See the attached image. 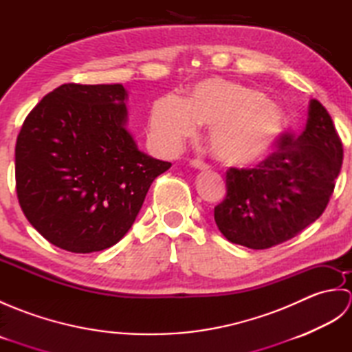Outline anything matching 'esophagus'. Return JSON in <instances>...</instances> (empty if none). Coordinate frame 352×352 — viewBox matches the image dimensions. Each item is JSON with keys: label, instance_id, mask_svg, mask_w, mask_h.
<instances>
[{"label": "esophagus", "instance_id": "obj_1", "mask_svg": "<svg viewBox=\"0 0 352 352\" xmlns=\"http://www.w3.org/2000/svg\"><path fill=\"white\" fill-rule=\"evenodd\" d=\"M189 164H190L192 168H195V169H198V170H207V169H208L207 164H206L204 162L198 160V159H195V160H190V162H189Z\"/></svg>", "mask_w": 352, "mask_h": 352}]
</instances>
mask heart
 <instances>
[{"label":"heart","mask_w":352,"mask_h":352,"mask_svg":"<svg viewBox=\"0 0 352 352\" xmlns=\"http://www.w3.org/2000/svg\"><path fill=\"white\" fill-rule=\"evenodd\" d=\"M198 124L210 126L208 149L214 159L243 169L274 154L287 121L280 106L260 91L222 78L201 81L186 101L162 96L149 113L153 139L169 149L193 136Z\"/></svg>","instance_id":"obj_1"}]
</instances>
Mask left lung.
I'll return each mask as SVG.
<instances>
[{"label": "left lung", "mask_w": 352, "mask_h": 352, "mask_svg": "<svg viewBox=\"0 0 352 352\" xmlns=\"http://www.w3.org/2000/svg\"><path fill=\"white\" fill-rule=\"evenodd\" d=\"M342 162L331 116L310 100L300 136L284 134L278 149L257 168L228 169L227 197L214 207L216 226L227 241L251 250L289 241L324 213Z\"/></svg>", "instance_id": "obj_1"}]
</instances>
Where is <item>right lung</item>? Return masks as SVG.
I'll return each instance as SVG.
<instances>
[{"mask_svg": "<svg viewBox=\"0 0 352 352\" xmlns=\"http://www.w3.org/2000/svg\"><path fill=\"white\" fill-rule=\"evenodd\" d=\"M122 85H62L25 118L14 148L28 222L58 248L86 254L126 234L149 186L170 168L126 130Z\"/></svg>", "mask_w": 352, "mask_h": 352, "instance_id": "1", "label": "right lung"}]
</instances>
